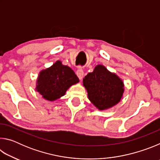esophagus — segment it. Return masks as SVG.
<instances>
[{
	"label": "esophagus",
	"mask_w": 160,
	"mask_h": 160,
	"mask_svg": "<svg viewBox=\"0 0 160 160\" xmlns=\"http://www.w3.org/2000/svg\"><path fill=\"white\" fill-rule=\"evenodd\" d=\"M76 74L78 75V78H79L80 80H82L83 77H84V71L83 70L82 68H79L78 69V70L76 71Z\"/></svg>",
	"instance_id": "34e87169"
}]
</instances>
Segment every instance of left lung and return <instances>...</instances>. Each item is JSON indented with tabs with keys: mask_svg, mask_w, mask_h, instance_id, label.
<instances>
[{
	"mask_svg": "<svg viewBox=\"0 0 160 160\" xmlns=\"http://www.w3.org/2000/svg\"><path fill=\"white\" fill-rule=\"evenodd\" d=\"M83 85L88 99L99 110H105L117 104L124 92L123 82L102 65H97L93 72L83 78Z\"/></svg>",
	"mask_w": 160,
	"mask_h": 160,
	"instance_id": "8db88e82",
	"label": "left lung"
}]
</instances>
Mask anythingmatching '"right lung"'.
Returning <instances> with one entry per match:
<instances>
[{
    "label": "right lung",
    "mask_w": 160,
    "mask_h": 160,
    "mask_svg": "<svg viewBox=\"0 0 160 160\" xmlns=\"http://www.w3.org/2000/svg\"><path fill=\"white\" fill-rule=\"evenodd\" d=\"M78 82L79 79L73 70L57 61L39 72L36 90L44 99L54 101L63 96L70 86Z\"/></svg>",
    "instance_id": "1"
}]
</instances>
